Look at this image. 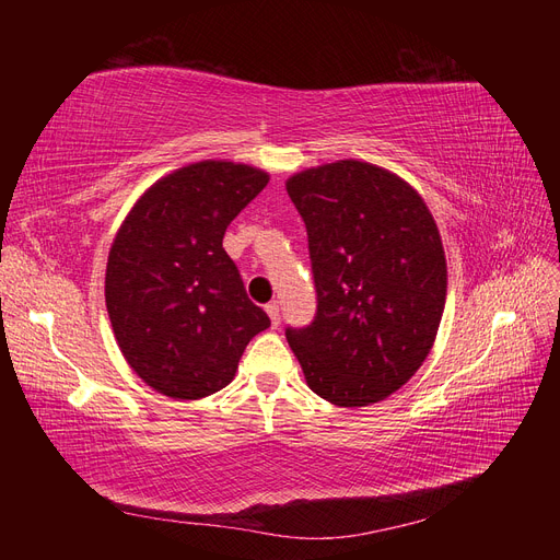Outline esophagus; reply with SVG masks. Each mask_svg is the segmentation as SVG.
<instances>
[{"label": "esophagus", "instance_id": "1", "mask_svg": "<svg viewBox=\"0 0 560 560\" xmlns=\"http://www.w3.org/2000/svg\"><path fill=\"white\" fill-rule=\"evenodd\" d=\"M264 311H266V315L270 317V325L278 327V325H280V308H278V303H268V306H266Z\"/></svg>", "mask_w": 560, "mask_h": 560}]
</instances>
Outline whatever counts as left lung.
Instances as JSON below:
<instances>
[{"label": "left lung", "mask_w": 560, "mask_h": 560, "mask_svg": "<svg viewBox=\"0 0 560 560\" xmlns=\"http://www.w3.org/2000/svg\"><path fill=\"white\" fill-rule=\"evenodd\" d=\"M306 222L317 313L287 329L308 387L336 406H369L409 381L430 354L446 303V254L409 182L364 161L287 179Z\"/></svg>", "instance_id": "left-lung-1"}]
</instances>
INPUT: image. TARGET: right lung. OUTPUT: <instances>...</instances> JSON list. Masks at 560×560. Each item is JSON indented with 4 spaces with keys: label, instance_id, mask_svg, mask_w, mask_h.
I'll use <instances>...</instances> for the list:
<instances>
[{
    "label": "right lung",
    "instance_id": "add662e5",
    "mask_svg": "<svg viewBox=\"0 0 560 560\" xmlns=\"http://www.w3.org/2000/svg\"><path fill=\"white\" fill-rule=\"evenodd\" d=\"M268 173L198 161L161 177L116 231L105 301L118 350L149 387L202 399L226 387L247 343L270 327L222 247Z\"/></svg>",
    "mask_w": 560,
    "mask_h": 560
}]
</instances>
